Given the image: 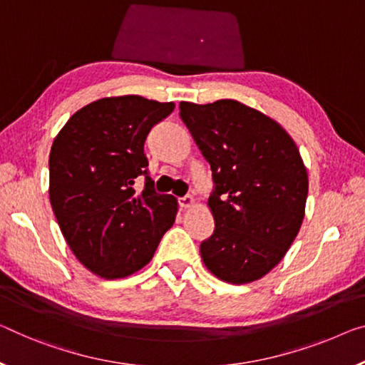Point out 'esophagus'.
Returning a JSON list of instances; mask_svg holds the SVG:
<instances>
[{"label": "esophagus", "mask_w": 365, "mask_h": 365, "mask_svg": "<svg viewBox=\"0 0 365 365\" xmlns=\"http://www.w3.org/2000/svg\"><path fill=\"white\" fill-rule=\"evenodd\" d=\"M179 205H181V209H192V207L195 205V199L192 197V195H186V197H181L179 199Z\"/></svg>", "instance_id": "esophagus-1"}]
</instances>
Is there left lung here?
<instances>
[{"mask_svg":"<svg viewBox=\"0 0 365 365\" xmlns=\"http://www.w3.org/2000/svg\"><path fill=\"white\" fill-rule=\"evenodd\" d=\"M179 115L215 181L207 202L215 230L202 241V261L223 282H255L282 261L304 222L300 151L279 122L240 101H181Z\"/></svg>","mask_w":365,"mask_h":365,"instance_id":"1","label":"left lung"}]
</instances>
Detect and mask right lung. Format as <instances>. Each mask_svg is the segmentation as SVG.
Masks as SVG:
<instances>
[{
    "label": "right lung",
    "mask_w": 365,
    "mask_h": 365,
    "mask_svg": "<svg viewBox=\"0 0 365 365\" xmlns=\"http://www.w3.org/2000/svg\"><path fill=\"white\" fill-rule=\"evenodd\" d=\"M175 109L137 94L93 101L57 133L48 156V197L76 259L101 279L145 267L173 227L178 200L147 178L145 138Z\"/></svg>",
    "instance_id": "add662e5"
}]
</instances>
